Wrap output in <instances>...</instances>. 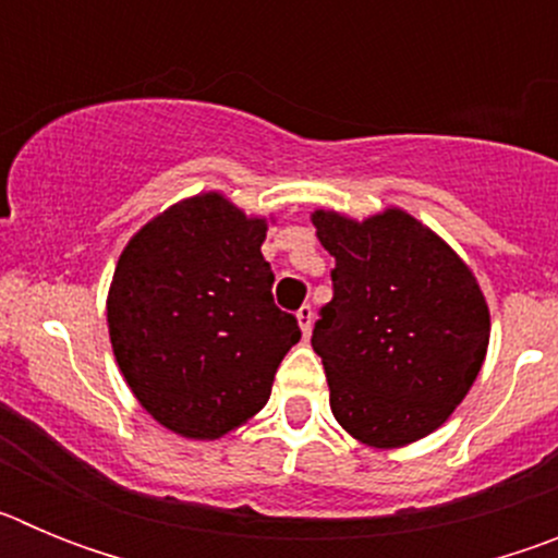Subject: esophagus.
Returning <instances> with one entry per match:
<instances>
[{"label": "esophagus", "instance_id": "esophagus-1", "mask_svg": "<svg viewBox=\"0 0 558 558\" xmlns=\"http://www.w3.org/2000/svg\"><path fill=\"white\" fill-rule=\"evenodd\" d=\"M313 318H315V313H313V307H310V304H304V307L295 313V322H299V327H302L304 338H310V329H313Z\"/></svg>", "mask_w": 558, "mask_h": 558}]
</instances>
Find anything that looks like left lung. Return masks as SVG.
<instances>
[{"instance_id":"left-lung-1","label":"left lung","mask_w":558,"mask_h":558,"mask_svg":"<svg viewBox=\"0 0 558 558\" xmlns=\"http://www.w3.org/2000/svg\"><path fill=\"white\" fill-rule=\"evenodd\" d=\"M335 256L332 302L313 329L338 425L374 450L430 436L470 393L489 349L475 274L399 206L354 220L310 215Z\"/></svg>"}]
</instances>
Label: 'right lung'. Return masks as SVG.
I'll list each match as a JSON object with an SVG mask.
<instances>
[{
    "label": "right lung",
    "instance_id": "obj_1",
    "mask_svg": "<svg viewBox=\"0 0 558 558\" xmlns=\"http://www.w3.org/2000/svg\"><path fill=\"white\" fill-rule=\"evenodd\" d=\"M265 234L268 218L198 192L147 220L117 259L106 299L113 357L175 436L215 441L245 425L302 338L270 295Z\"/></svg>",
    "mask_w": 558,
    "mask_h": 558
}]
</instances>
